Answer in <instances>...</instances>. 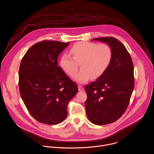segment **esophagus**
I'll return each mask as SVG.
<instances>
[{"label":"esophagus","instance_id":"34e87169","mask_svg":"<svg viewBox=\"0 0 154 154\" xmlns=\"http://www.w3.org/2000/svg\"><path fill=\"white\" fill-rule=\"evenodd\" d=\"M78 89H79V91H83V90H84L83 88L81 85H79V86H78Z\"/></svg>","mask_w":154,"mask_h":154}]
</instances>
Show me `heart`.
Returning <instances> with one entry per match:
<instances>
[{
    "mask_svg": "<svg viewBox=\"0 0 154 154\" xmlns=\"http://www.w3.org/2000/svg\"><path fill=\"white\" fill-rule=\"evenodd\" d=\"M73 57L63 54L60 60L63 71L72 77L81 65L82 71L74 76V79L80 83H85L90 78L93 80L102 76L108 68L113 58L111 47L106 44L79 42L70 49Z\"/></svg>",
    "mask_w": 154,
    "mask_h": 154,
    "instance_id": "1",
    "label": "heart"
}]
</instances>
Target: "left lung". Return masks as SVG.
<instances>
[{"label": "left lung", "mask_w": 154, "mask_h": 154, "mask_svg": "<svg viewBox=\"0 0 154 154\" xmlns=\"http://www.w3.org/2000/svg\"><path fill=\"white\" fill-rule=\"evenodd\" d=\"M92 40L106 43L113 51L105 72L85 86L87 117L92 123L102 125L115 122L126 110L134 88V64L125 47L117 39L102 37Z\"/></svg>", "instance_id": "left-lung-1"}]
</instances>
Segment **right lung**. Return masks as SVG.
Here are the masks:
<instances>
[{
	"mask_svg": "<svg viewBox=\"0 0 154 154\" xmlns=\"http://www.w3.org/2000/svg\"><path fill=\"white\" fill-rule=\"evenodd\" d=\"M69 45L42 41L32 46L21 60L20 96L30 115L41 123L56 125L63 121L68 102L78 92L77 84L58 66L59 55Z\"/></svg>",
	"mask_w": 154,
	"mask_h": 154,
	"instance_id": "obj_1",
	"label": "right lung"
}]
</instances>
